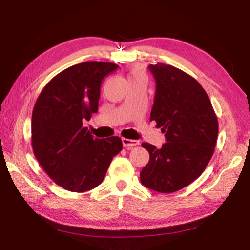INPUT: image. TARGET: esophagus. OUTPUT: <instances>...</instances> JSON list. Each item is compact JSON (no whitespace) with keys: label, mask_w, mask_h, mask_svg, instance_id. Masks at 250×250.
<instances>
[{"label":"esophagus","mask_w":250,"mask_h":250,"mask_svg":"<svg viewBox=\"0 0 250 250\" xmlns=\"http://www.w3.org/2000/svg\"><path fill=\"white\" fill-rule=\"evenodd\" d=\"M122 145H124V146H125V148L131 149L132 147H134V146H137V145H139V141L122 138Z\"/></svg>","instance_id":"34e87169"}]
</instances>
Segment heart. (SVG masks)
<instances>
[{
	"instance_id": "b5f03b06",
	"label": "heart",
	"mask_w": 250,
	"mask_h": 250,
	"mask_svg": "<svg viewBox=\"0 0 250 250\" xmlns=\"http://www.w3.org/2000/svg\"><path fill=\"white\" fill-rule=\"evenodd\" d=\"M139 76H143L142 72H141L140 70H133L132 75H131V78H139Z\"/></svg>"
}]
</instances>
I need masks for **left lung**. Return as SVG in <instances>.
Wrapping results in <instances>:
<instances>
[{"label": "left lung", "instance_id": "8db88e82", "mask_svg": "<svg viewBox=\"0 0 250 250\" xmlns=\"http://www.w3.org/2000/svg\"><path fill=\"white\" fill-rule=\"evenodd\" d=\"M156 82L151 121L165 132L161 148L149 143L147 165L140 172L154 191H178L196 180L214 152L219 124L206 90L192 76L164 63L148 65Z\"/></svg>", "mask_w": 250, "mask_h": 250}]
</instances>
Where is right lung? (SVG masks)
Returning a JSON list of instances; mask_svg holds the SVG:
<instances>
[{
    "instance_id": "add662e5",
    "label": "right lung",
    "mask_w": 250,
    "mask_h": 250,
    "mask_svg": "<svg viewBox=\"0 0 250 250\" xmlns=\"http://www.w3.org/2000/svg\"><path fill=\"white\" fill-rule=\"evenodd\" d=\"M115 63L88 61L62 71L44 86L31 117V144L43 170L72 192L92 190L122 149L119 137L97 139L83 125L98 110L101 85Z\"/></svg>"
}]
</instances>
